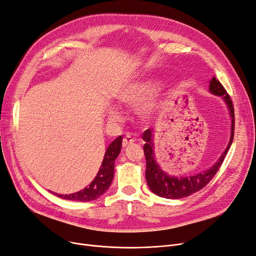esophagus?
I'll list each match as a JSON object with an SVG mask.
<instances>
[{
    "label": "esophagus",
    "instance_id": "1",
    "mask_svg": "<svg viewBox=\"0 0 256 256\" xmlns=\"http://www.w3.org/2000/svg\"><path fill=\"white\" fill-rule=\"evenodd\" d=\"M134 141H135V139H134V138L130 137V135H128V136H126V137L124 138V140H122V146H124L126 148V146H130V144H132V143H134Z\"/></svg>",
    "mask_w": 256,
    "mask_h": 256
}]
</instances>
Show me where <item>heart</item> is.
<instances>
[{
	"label": "heart",
	"mask_w": 256,
	"mask_h": 256,
	"mask_svg": "<svg viewBox=\"0 0 256 256\" xmlns=\"http://www.w3.org/2000/svg\"><path fill=\"white\" fill-rule=\"evenodd\" d=\"M157 88L158 84L152 80L134 84L120 96V102L128 108H137L157 91ZM110 118L116 119L119 117V113L117 110H110Z\"/></svg>",
	"instance_id": "heart-1"
}]
</instances>
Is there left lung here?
Listing matches in <instances>:
<instances>
[{
    "label": "left lung",
    "mask_w": 256,
    "mask_h": 256,
    "mask_svg": "<svg viewBox=\"0 0 256 256\" xmlns=\"http://www.w3.org/2000/svg\"><path fill=\"white\" fill-rule=\"evenodd\" d=\"M209 91L218 96H222L229 108L232 124H231V137L230 141L227 146L225 152L222 154L218 162L211 166L210 168L204 170L203 172H198L194 176H170L163 172L159 164L154 160V143H152V130L148 128L143 132V140L146 141V144L143 146L144 154H146V182L150 187V190L159 196L166 198H181L190 196L198 190L204 188L212 178L216 176L218 170H220L222 163H223L226 154L231 146L233 136H234V108H233V104L229 94L225 90L218 80H216L214 76L212 80H210L209 84Z\"/></svg>",
    "instance_id": "1"
}]
</instances>
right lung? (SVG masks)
Instances as JSON below:
<instances>
[{
    "label": "right lung",
    "mask_w": 256,
    "mask_h": 256,
    "mask_svg": "<svg viewBox=\"0 0 256 256\" xmlns=\"http://www.w3.org/2000/svg\"><path fill=\"white\" fill-rule=\"evenodd\" d=\"M121 143L122 136H119L110 144V146L104 154L100 168H99L98 174L90 185L78 192L71 194H58V196L64 200H70V201L88 202L104 194L113 181L115 160L121 150Z\"/></svg>",
    "instance_id": "obj_1"
}]
</instances>
